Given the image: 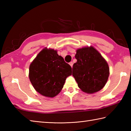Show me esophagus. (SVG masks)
<instances>
[{
    "instance_id": "obj_1",
    "label": "esophagus",
    "mask_w": 131,
    "mask_h": 131,
    "mask_svg": "<svg viewBox=\"0 0 131 131\" xmlns=\"http://www.w3.org/2000/svg\"><path fill=\"white\" fill-rule=\"evenodd\" d=\"M69 65H70L71 67L72 68V67H73V62H70V63H69Z\"/></svg>"
}]
</instances>
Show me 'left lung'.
<instances>
[{
  "label": "left lung",
  "instance_id": "obj_1",
  "mask_svg": "<svg viewBox=\"0 0 131 131\" xmlns=\"http://www.w3.org/2000/svg\"><path fill=\"white\" fill-rule=\"evenodd\" d=\"M77 62L74 63L73 76L78 85L87 93L100 91L105 85L109 68L104 58L93 47H85L77 50Z\"/></svg>",
  "mask_w": 131,
  "mask_h": 131
}]
</instances>
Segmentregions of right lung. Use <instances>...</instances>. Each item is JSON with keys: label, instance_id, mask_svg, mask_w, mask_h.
<instances>
[{"label": "right lung", "instance_id": "1", "mask_svg": "<svg viewBox=\"0 0 131 131\" xmlns=\"http://www.w3.org/2000/svg\"><path fill=\"white\" fill-rule=\"evenodd\" d=\"M71 67L53 49L44 48L32 61L29 77L35 90L41 95L53 97L59 93Z\"/></svg>", "mask_w": 131, "mask_h": 131}]
</instances>
